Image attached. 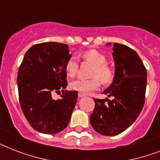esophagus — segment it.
I'll use <instances>...</instances> for the list:
<instances>
[{
  "instance_id": "esophagus-1",
  "label": "esophagus",
  "mask_w": 160,
  "mask_h": 160,
  "mask_svg": "<svg viewBox=\"0 0 160 160\" xmlns=\"http://www.w3.org/2000/svg\"><path fill=\"white\" fill-rule=\"evenodd\" d=\"M79 97L80 98H83V97H85V95H84V94H82V93H79Z\"/></svg>"
}]
</instances>
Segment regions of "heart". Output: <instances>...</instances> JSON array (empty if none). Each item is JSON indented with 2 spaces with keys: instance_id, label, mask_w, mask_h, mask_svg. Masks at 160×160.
<instances>
[{
  "instance_id": "heart-1",
  "label": "heart",
  "mask_w": 160,
  "mask_h": 160,
  "mask_svg": "<svg viewBox=\"0 0 160 160\" xmlns=\"http://www.w3.org/2000/svg\"><path fill=\"white\" fill-rule=\"evenodd\" d=\"M82 59L84 61L93 65L90 75L94 78L90 80L78 79L74 80L70 83V88L72 90H77L82 94H88L100 87L99 79L105 85L109 84L113 80L114 70L107 64V58L104 54L96 50H90L82 54ZM78 67L79 65L76 58L70 57L65 65L66 75L70 77H73L77 72Z\"/></svg>"
}]
</instances>
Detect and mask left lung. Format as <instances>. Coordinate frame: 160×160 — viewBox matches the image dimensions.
I'll return each instance as SVG.
<instances>
[{
  "instance_id": "obj_1",
  "label": "left lung",
  "mask_w": 160,
  "mask_h": 160,
  "mask_svg": "<svg viewBox=\"0 0 160 160\" xmlns=\"http://www.w3.org/2000/svg\"><path fill=\"white\" fill-rule=\"evenodd\" d=\"M113 56L114 80L103 92L113 99L94 98L95 109L90 115L93 129L106 136L120 134L135 121L144 107L147 84L146 68L134 50L114 43Z\"/></svg>"
}]
</instances>
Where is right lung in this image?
Listing matches in <instances>:
<instances>
[{
	"label": "right lung",
	"mask_w": 160,
	"mask_h": 160,
	"mask_svg": "<svg viewBox=\"0 0 160 160\" xmlns=\"http://www.w3.org/2000/svg\"><path fill=\"white\" fill-rule=\"evenodd\" d=\"M66 44L44 42L26 51L18 70L19 100L25 117L34 129L43 134L62 131L70 122L78 92L67 86L65 62L71 55ZM62 94L57 101L53 92Z\"/></svg>",
	"instance_id": "1"
}]
</instances>
